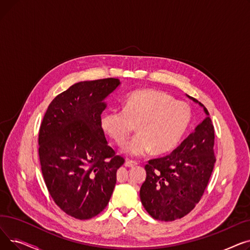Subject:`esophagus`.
<instances>
[{
	"instance_id": "34e87169",
	"label": "esophagus",
	"mask_w": 250,
	"mask_h": 250,
	"mask_svg": "<svg viewBox=\"0 0 250 250\" xmlns=\"http://www.w3.org/2000/svg\"><path fill=\"white\" fill-rule=\"evenodd\" d=\"M137 165H138V163L136 161H133V160H126L125 162V167H135Z\"/></svg>"
}]
</instances>
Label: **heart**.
I'll list each match as a JSON object with an SVG mask.
<instances>
[{"instance_id":"b5f03b06","label":"heart","mask_w":250,"mask_h":250,"mask_svg":"<svg viewBox=\"0 0 250 250\" xmlns=\"http://www.w3.org/2000/svg\"><path fill=\"white\" fill-rule=\"evenodd\" d=\"M191 111L185 102L161 90L143 89L128 94L123 109H107L100 125L117 145H123L137 125L138 134L123 148L127 156L156 155L173 150L190 124Z\"/></svg>"}]
</instances>
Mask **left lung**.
Returning <instances> with one entry per match:
<instances>
[{
  "label": "left lung",
  "mask_w": 250,
  "mask_h": 250,
  "mask_svg": "<svg viewBox=\"0 0 250 250\" xmlns=\"http://www.w3.org/2000/svg\"><path fill=\"white\" fill-rule=\"evenodd\" d=\"M205 120L167 156L150 160L146 180L140 189L141 202L154 219L174 221L188 215L204 194L216 162L215 130L208 109Z\"/></svg>",
  "instance_id": "obj_1"
}]
</instances>
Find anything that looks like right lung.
I'll list each match as a JSON object with an SVG mask.
<instances>
[{
	"mask_svg": "<svg viewBox=\"0 0 250 250\" xmlns=\"http://www.w3.org/2000/svg\"><path fill=\"white\" fill-rule=\"evenodd\" d=\"M120 85L114 78L76 83L50 102L41 125L38 153L45 186L62 211L79 220L106 208L125 162L100 125L104 100Z\"/></svg>",
	"mask_w": 250,
	"mask_h": 250,
	"instance_id": "add662e5",
	"label": "right lung"
}]
</instances>
